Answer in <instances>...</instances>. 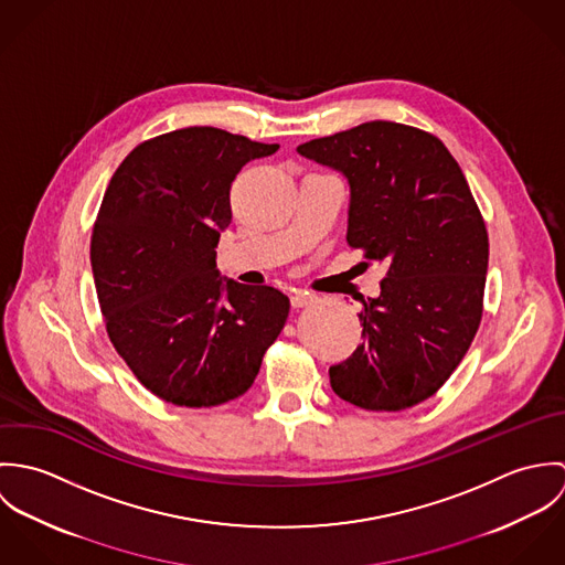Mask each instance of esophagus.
Instances as JSON below:
<instances>
[{
    "label": "esophagus",
    "instance_id": "34e87169",
    "mask_svg": "<svg viewBox=\"0 0 565 565\" xmlns=\"http://www.w3.org/2000/svg\"><path fill=\"white\" fill-rule=\"evenodd\" d=\"M316 300H318V296H316V294H311V291H296V294L291 296V305H294V309L309 307V305H313Z\"/></svg>",
    "mask_w": 565,
    "mask_h": 565
}]
</instances>
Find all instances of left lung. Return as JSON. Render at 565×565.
I'll return each instance as SVG.
<instances>
[{"label": "left lung", "instance_id": "8db88e82", "mask_svg": "<svg viewBox=\"0 0 565 565\" xmlns=\"http://www.w3.org/2000/svg\"><path fill=\"white\" fill-rule=\"evenodd\" d=\"M298 152L348 178L345 239L387 267L381 296L361 300L363 343L328 370L332 392L367 411L424 403L483 318L489 239L459 162L430 132L396 121H367Z\"/></svg>", "mask_w": 565, "mask_h": 565}]
</instances>
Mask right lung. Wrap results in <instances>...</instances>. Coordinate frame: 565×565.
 I'll list each match as a JSON object with an SVG mask.
<instances>
[{"label":"right lung","instance_id":"obj_1","mask_svg":"<svg viewBox=\"0 0 565 565\" xmlns=\"http://www.w3.org/2000/svg\"><path fill=\"white\" fill-rule=\"evenodd\" d=\"M276 150L193 126L143 141L110 178L90 237L95 291L115 350L164 403L239 398L287 322L282 291L222 278L215 263L235 175Z\"/></svg>","mask_w":565,"mask_h":565}]
</instances>
